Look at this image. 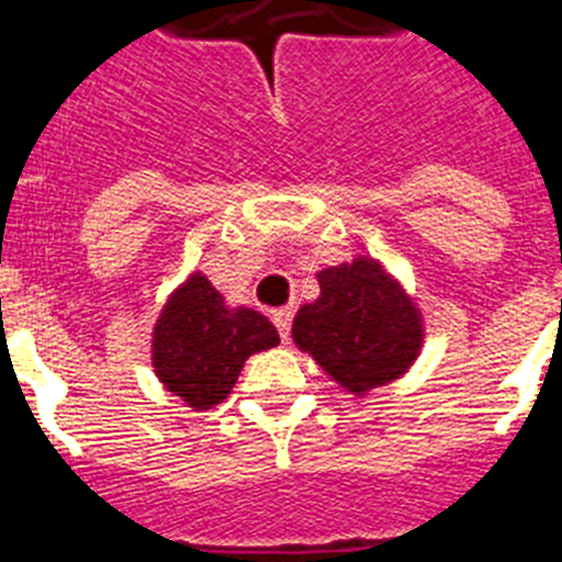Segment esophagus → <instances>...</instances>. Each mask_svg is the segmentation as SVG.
Instances as JSON below:
<instances>
[{"label":"esophagus","mask_w":562,"mask_h":562,"mask_svg":"<svg viewBox=\"0 0 562 562\" xmlns=\"http://www.w3.org/2000/svg\"><path fill=\"white\" fill-rule=\"evenodd\" d=\"M292 315H295V310H292V306H284V310L272 312V324L278 326V335H281V340H290Z\"/></svg>","instance_id":"34e87169"}]
</instances>
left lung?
Masks as SVG:
<instances>
[{"label": "left lung", "mask_w": 562, "mask_h": 562, "mask_svg": "<svg viewBox=\"0 0 562 562\" xmlns=\"http://www.w3.org/2000/svg\"><path fill=\"white\" fill-rule=\"evenodd\" d=\"M321 295L297 310L292 340L351 396L408 374L425 340L414 297L371 256L317 272Z\"/></svg>", "instance_id": "8db88e82"}]
</instances>
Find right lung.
I'll return each mask as SVG.
<instances>
[{
    "label": "right lung",
    "mask_w": 562,
    "mask_h": 562,
    "mask_svg": "<svg viewBox=\"0 0 562 562\" xmlns=\"http://www.w3.org/2000/svg\"><path fill=\"white\" fill-rule=\"evenodd\" d=\"M276 326L250 306H227L200 270L168 295L151 331L157 380L188 408L207 411L227 400L247 357L278 346Z\"/></svg>",
    "instance_id": "1"
}]
</instances>
